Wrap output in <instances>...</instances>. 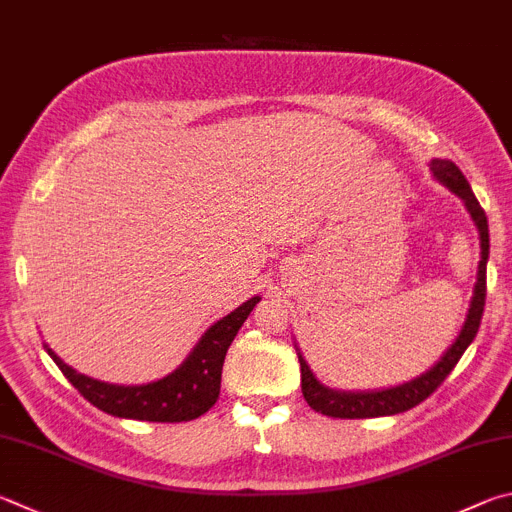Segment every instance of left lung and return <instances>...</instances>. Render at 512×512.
<instances>
[{"mask_svg": "<svg viewBox=\"0 0 512 512\" xmlns=\"http://www.w3.org/2000/svg\"><path fill=\"white\" fill-rule=\"evenodd\" d=\"M432 174L439 179L445 188H450L459 199H463L466 208L470 212L472 221L479 230V244H481V262L477 271V284L475 293H472V302L468 309V318L463 322V329L452 342V347L443 353L441 360L436 362L432 369H427L425 374L410 380V383H403L398 387L380 389V392H336V389L324 387L311 367L306 365L302 353H297L300 358V369H302V394L304 401L309 403L315 412L333 418H376V416H392L412 410L418 403H423L427 396L436 392L445 378H448L450 371L457 365L463 351L470 347V342L475 340L483 306H486V264H488V253H490V237H488V219L486 212L479 206L475 194H472L470 183L466 176L459 170L452 161L445 159H434L430 163Z\"/></svg>", "mask_w": 512, "mask_h": 512, "instance_id": "8db88e82", "label": "left lung"}]
</instances>
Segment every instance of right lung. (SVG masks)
<instances>
[{
    "label": "right lung",
    "instance_id": "add662e5",
    "mask_svg": "<svg viewBox=\"0 0 512 512\" xmlns=\"http://www.w3.org/2000/svg\"><path fill=\"white\" fill-rule=\"evenodd\" d=\"M259 300H262L259 295L250 297L239 309L217 320L203 333L197 347L192 349L179 369L147 385L125 387L102 383V380L78 374L76 369L55 356L53 349L46 347V351H49V356L60 367L62 374L67 376L69 383L102 412L118 418L152 423L192 421V418L206 414L217 403L226 351Z\"/></svg>",
    "mask_w": 512,
    "mask_h": 512
}]
</instances>
